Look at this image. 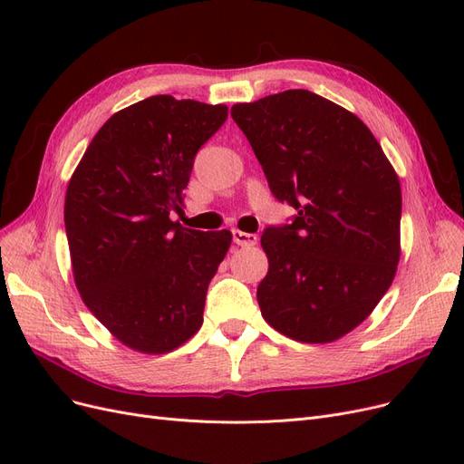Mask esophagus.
<instances>
[{
    "instance_id": "obj_1",
    "label": "esophagus",
    "mask_w": 464,
    "mask_h": 464,
    "mask_svg": "<svg viewBox=\"0 0 464 464\" xmlns=\"http://www.w3.org/2000/svg\"><path fill=\"white\" fill-rule=\"evenodd\" d=\"M232 237H234V244L242 246V247H251L257 244V236L256 234H247V232H242V230H232Z\"/></svg>"
}]
</instances>
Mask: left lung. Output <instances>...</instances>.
I'll return each mask as SVG.
<instances>
[{"label": "left lung", "mask_w": 464, "mask_h": 464, "mask_svg": "<svg viewBox=\"0 0 464 464\" xmlns=\"http://www.w3.org/2000/svg\"><path fill=\"white\" fill-rule=\"evenodd\" d=\"M278 201L298 210L269 227L263 319L294 341L323 344L368 319L401 259V184L382 145L353 111L304 89L234 104Z\"/></svg>", "instance_id": "8db88e82"}]
</instances>
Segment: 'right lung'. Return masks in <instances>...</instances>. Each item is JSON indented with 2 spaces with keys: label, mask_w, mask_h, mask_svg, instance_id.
<instances>
[{
  "label": "right lung",
  "mask_w": 464,
  "mask_h": 464,
  "mask_svg": "<svg viewBox=\"0 0 464 464\" xmlns=\"http://www.w3.org/2000/svg\"><path fill=\"white\" fill-rule=\"evenodd\" d=\"M228 118L224 104L157 94L116 111L87 147L65 193L75 286L116 339L166 354L203 325L210 278L230 230L184 228L172 213L198 150Z\"/></svg>",
  "instance_id": "add662e5"
}]
</instances>
